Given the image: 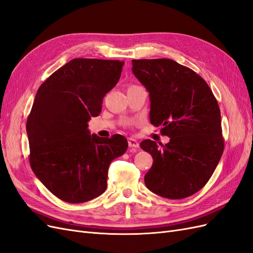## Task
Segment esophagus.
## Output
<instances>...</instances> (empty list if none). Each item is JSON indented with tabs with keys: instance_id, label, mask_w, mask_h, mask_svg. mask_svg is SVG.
<instances>
[{
	"instance_id": "34e87169",
	"label": "esophagus",
	"mask_w": 253,
	"mask_h": 253,
	"mask_svg": "<svg viewBox=\"0 0 253 253\" xmlns=\"http://www.w3.org/2000/svg\"><path fill=\"white\" fill-rule=\"evenodd\" d=\"M128 147L129 148H139V142L134 138H128Z\"/></svg>"
}]
</instances>
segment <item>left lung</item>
<instances>
[{"instance_id":"obj_1","label":"left lung","mask_w":253,"mask_h":253,"mask_svg":"<svg viewBox=\"0 0 253 253\" xmlns=\"http://www.w3.org/2000/svg\"><path fill=\"white\" fill-rule=\"evenodd\" d=\"M132 65L149 91L151 124L170 137L166 145L141 141L154 160L145 186L170 200L193 195L208 182L224 152L216 99L200 75L171 59L132 60Z\"/></svg>"}]
</instances>
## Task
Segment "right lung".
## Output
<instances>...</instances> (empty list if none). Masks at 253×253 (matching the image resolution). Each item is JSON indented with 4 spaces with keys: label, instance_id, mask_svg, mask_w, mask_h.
Here are the masks:
<instances>
[{
    "label": "right lung",
    "instance_id": "1",
    "mask_svg": "<svg viewBox=\"0 0 253 253\" xmlns=\"http://www.w3.org/2000/svg\"><path fill=\"white\" fill-rule=\"evenodd\" d=\"M124 61L73 59L45 80L27 118L29 164L43 185L61 201L88 202L106 190L112 160L127 141L89 135L87 122L101 112L116 85Z\"/></svg>",
    "mask_w": 253,
    "mask_h": 253
}]
</instances>
